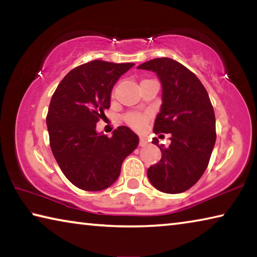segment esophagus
I'll list each match as a JSON object with an SVG mask.
<instances>
[{"label":"esophagus","instance_id":"1","mask_svg":"<svg viewBox=\"0 0 257 257\" xmlns=\"http://www.w3.org/2000/svg\"><path fill=\"white\" fill-rule=\"evenodd\" d=\"M146 145H147V139L145 137H143V136L139 137V146L144 147Z\"/></svg>","mask_w":257,"mask_h":257}]
</instances>
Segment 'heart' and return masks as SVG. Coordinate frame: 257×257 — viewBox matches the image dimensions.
I'll use <instances>...</instances> for the list:
<instances>
[{
  "mask_svg": "<svg viewBox=\"0 0 257 257\" xmlns=\"http://www.w3.org/2000/svg\"><path fill=\"white\" fill-rule=\"evenodd\" d=\"M123 121L129 125V127L136 130H141L144 128V125L146 124L147 115L137 112H130L123 116Z\"/></svg>",
  "mask_w": 257,
  "mask_h": 257,
  "instance_id": "b5f03b06",
  "label": "heart"
}]
</instances>
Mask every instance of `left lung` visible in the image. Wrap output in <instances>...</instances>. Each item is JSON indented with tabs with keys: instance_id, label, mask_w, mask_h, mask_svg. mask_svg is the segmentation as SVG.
Returning <instances> with one entry per match:
<instances>
[{
	"instance_id": "8db88e82",
	"label": "left lung",
	"mask_w": 257,
	"mask_h": 257,
	"mask_svg": "<svg viewBox=\"0 0 257 257\" xmlns=\"http://www.w3.org/2000/svg\"><path fill=\"white\" fill-rule=\"evenodd\" d=\"M138 69L155 72L162 85V105L154 133L171 134L160 162L149 168L147 177L156 189L179 194L203 176L215 144V115L205 87L181 63L169 58L153 59Z\"/></svg>"
}]
</instances>
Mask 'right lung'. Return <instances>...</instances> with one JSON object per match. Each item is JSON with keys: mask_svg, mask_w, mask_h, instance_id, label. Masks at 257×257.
I'll list each match as a JSON object with an SVG mask.
<instances>
[{"mask_svg": "<svg viewBox=\"0 0 257 257\" xmlns=\"http://www.w3.org/2000/svg\"><path fill=\"white\" fill-rule=\"evenodd\" d=\"M135 63L94 60L63 78L51 98L46 116L52 153L67 179L78 188L98 191L118 180L121 164L139 138L121 125L107 137L96 132L110 107L112 88Z\"/></svg>", "mask_w": 257, "mask_h": 257, "instance_id": "1", "label": "right lung"}]
</instances>
